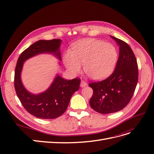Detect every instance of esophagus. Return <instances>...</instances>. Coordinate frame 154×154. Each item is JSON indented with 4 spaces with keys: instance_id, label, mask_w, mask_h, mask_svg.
Returning <instances> with one entry per match:
<instances>
[{
    "instance_id": "34e87169",
    "label": "esophagus",
    "mask_w": 154,
    "mask_h": 154,
    "mask_svg": "<svg viewBox=\"0 0 154 154\" xmlns=\"http://www.w3.org/2000/svg\"><path fill=\"white\" fill-rule=\"evenodd\" d=\"M86 86H87V83L85 81L82 80L81 83H80V87H85Z\"/></svg>"
}]
</instances>
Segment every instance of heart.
<instances>
[{
	"label": "heart",
	"instance_id": "1",
	"mask_svg": "<svg viewBox=\"0 0 154 154\" xmlns=\"http://www.w3.org/2000/svg\"><path fill=\"white\" fill-rule=\"evenodd\" d=\"M118 60V53L110 43L96 39L79 41L63 57V63L68 71L76 74L82 70V64L87 75L91 79L100 80L112 72Z\"/></svg>",
	"mask_w": 154,
	"mask_h": 154
}]
</instances>
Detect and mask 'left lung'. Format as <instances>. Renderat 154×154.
<instances>
[{"mask_svg": "<svg viewBox=\"0 0 154 154\" xmlns=\"http://www.w3.org/2000/svg\"><path fill=\"white\" fill-rule=\"evenodd\" d=\"M110 37L119 47L114 71L106 80L88 85L93 89L89 102L91 108L103 114L124 109L132 99L138 81L137 60L132 49L124 41Z\"/></svg>", "mask_w": 154, "mask_h": 154, "instance_id": "8db88e82", "label": "left lung"}]
</instances>
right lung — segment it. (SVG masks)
<instances>
[{"label":"right lung","mask_w":154,"mask_h":154,"mask_svg":"<svg viewBox=\"0 0 154 154\" xmlns=\"http://www.w3.org/2000/svg\"><path fill=\"white\" fill-rule=\"evenodd\" d=\"M62 40H40L30 45L21 53L18 59L15 72V88L22 105L28 112L40 119H54L63 114L74 92L80 88V80H65L57 74L47 90L39 94L27 91L21 80L24 62L40 54H51L61 61L60 45Z\"/></svg>","instance_id":"right-lung-1"}]
</instances>
